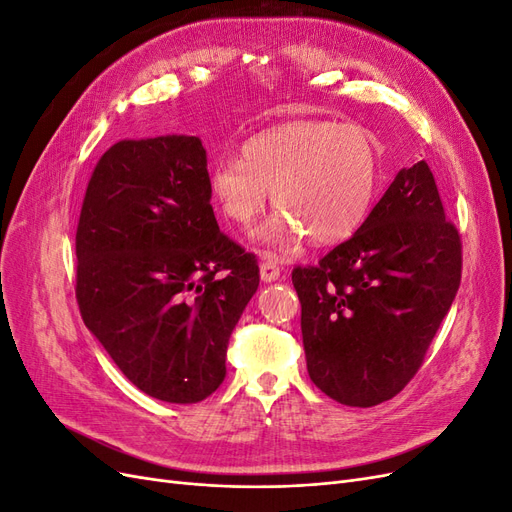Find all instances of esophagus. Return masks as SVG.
<instances>
[{
	"label": "esophagus",
	"mask_w": 512,
	"mask_h": 512,
	"mask_svg": "<svg viewBox=\"0 0 512 512\" xmlns=\"http://www.w3.org/2000/svg\"><path fill=\"white\" fill-rule=\"evenodd\" d=\"M280 277V265L273 254H262V262H260V280L265 284L275 282Z\"/></svg>",
	"instance_id": "34e87169"
}]
</instances>
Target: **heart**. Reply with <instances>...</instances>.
Segmentation results:
<instances>
[{"label":"heart","instance_id":"obj_1","mask_svg":"<svg viewBox=\"0 0 512 512\" xmlns=\"http://www.w3.org/2000/svg\"><path fill=\"white\" fill-rule=\"evenodd\" d=\"M382 177L378 138L356 123L294 121L254 136L241 160H220L209 192L226 218L252 226L267 205L275 218L260 239L292 247L305 235L314 245H335L354 235L374 205Z\"/></svg>","mask_w":512,"mask_h":512}]
</instances>
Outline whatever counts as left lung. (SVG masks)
<instances>
[{
    "label": "left lung",
    "mask_w": 512,
    "mask_h": 512,
    "mask_svg": "<svg viewBox=\"0 0 512 512\" xmlns=\"http://www.w3.org/2000/svg\"><path fill=\"white\" fill-rule=\"evenodd\" d=\"M459 282V232L427 162L401 168L348 241L292 271L309 378L344 406L395 397L421 367Z\"/></svg>",
    "instance_id": "left-lung-1"
}]
</instances>
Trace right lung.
<instances>
[{"instance_id": "obj_1", "label": "right lung", "mask_w": 512, "mask_h": 512, "mask_svg": "<svg viewBox=\"0 0 512 512\" xmlns=\"http://www.w3.org/2000/svg\"><path fill=\"white\" fill-rule=\"evenodd\" d=\"M76 301L136 389L196 404L226 376L228 339L258 288L254 254L220 232L198 136L119 141L89 179Z\"/></svg>"}]
</instances>
